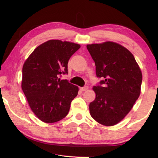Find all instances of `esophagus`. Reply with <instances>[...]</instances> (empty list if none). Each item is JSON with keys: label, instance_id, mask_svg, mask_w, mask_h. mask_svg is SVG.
I'll list each match as a JSON object with an SVG mask.
<instances>
[{"label": "esophagus", "instance_id": "esophagus-1", "mask_svg": "<svg viewBox=\"0 0 158 158\" xmlns=\"http://www.w3.org/2000/svg\"><path fill=\"white\" fill-rule=\"evenodd\" d=\"M80 89H81V91H82V92H85V91H86V90L88 89V86L83 87V88H80Z\"/></svg>", "mask_w": 158, "mask_h": 158}]
</instances>
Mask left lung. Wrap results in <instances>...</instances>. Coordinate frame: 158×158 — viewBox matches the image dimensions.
I'll use <instances>...</instances> for the list:
<instances>
[{
    "mask_svg": "<svg viewBox=\"0 0 158 158\" xmlns=\"http://www.w3.org/2000/svg\"><path fill=\"white\" fill-rule=\"evenodd\" d=\"M102 85L94 86L96 98L90 102L92 117L105 126L120 122L140 94L142 72L135 57L119 43L106 41L87 45Z\"/></svg>",
    "mask_w": 158,
    "mask_h": 158,
    "instance_id": "8db88e82",
    "label": "left lung"
}]
</instances>
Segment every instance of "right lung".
<instances>
[{
  "label": "right lung",
  "mask_w": 158,
  "mask_h": 158,
  "mask_svg": "<svg viewBox=\"0 0 158 158\" xmlns=\"http://www.w3.org/2000/svg\"><path fill=\"white\" fill-rule=\"evenodd\" d=\"M80 48L75 43L49 40L39 45L23 64L22 89L30 108L42 122L55 123L68 114L79 88L59 77L68 73L69 60Z\"/></svg>",
  "instance_id": "right-lung-1"
}]
</instances>
